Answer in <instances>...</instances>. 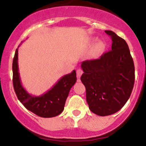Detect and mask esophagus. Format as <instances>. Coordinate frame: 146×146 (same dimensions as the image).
Here are the masks:
<instances>
[{
    "label": "esophagus",
    "instance_id": "34e87169",
    "mask_svg": "<svg viewBox=\"0 0 146 146\" xmlns=\"http://www.w3.org/2000/svg\"><path fill=\"white\" fill-rule=\"evenodd\" d=\"M83 73V71H82V69H78L76 70V74H77V78H78V79H80V77H81V76H82V74Z\"/></svg>",
    "mask_w": 146,
    "mask_h": 146
}]
</instances>
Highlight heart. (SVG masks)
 <instances>
[{
    "instance_id": "1",
    "label": "heart",
    "mask_w": 146,
    "mask_h": 146,
    "mask_svg": "<svg viewBox=\"0 0 146 146\" xmlns=\"http://www.w3.org/2000/svg\"><path fill=\"white\" fill-rule=\"evenodd\" d=\"M97 38H92L91 41H90V43H91L92 44H95V43L97 41ZM104 48H105V44H104V43L102 42V41L98 42L96 44L95 48H94V54L96 55V56L99 55L100 52L103 50Z\"/></svg>"
}]
</instances>
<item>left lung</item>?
I'll list each match as a JSON object with an SVG mask.
<instances>
[{
	"instance_id": "obj_1",
	"label": "left lung",
	"mask_w": 146,
	"mask_h": 146,
	"mask_svg": "<svg viewBox=\"0 0 146 146\" xmlns=\"http://www.w3.org/2000/svg\"><path fill=\"white\" fill-rule=\"evenodd\" d=\"M105 33L112 39L111 50L100 58L81 64V81L86 89L89 108L105 117L117 113L129 99L134 84V64L124 39L111 30Z\"/></svg>"
}]
</instances>
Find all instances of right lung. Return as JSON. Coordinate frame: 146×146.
Returning <instances> with one entry per match:
<instances>
[{"label": "right lung", "instance_id": "obj_1", "mask_svg": "<svg viewBox=\"0 0 146 146\" xmlns=\"http://www.w3.org/2000/svg\"><path fill=\"white\" fill-rule=\"evenodd\" d=\"M18 47L15 50L13 62V87L17 97L26 108L38 117H54L64 111L70 88L76 82V70L64 75L51 89L41 96H33L22 86L18 72Z\"/></svg>", "mask_w": 146, "mask_h": 146}]
</instances>
